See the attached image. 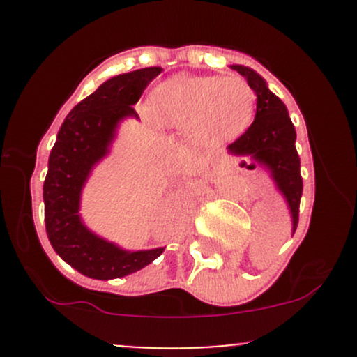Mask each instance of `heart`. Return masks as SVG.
Listing matches in <instances>:
<instances>
[{"label":"heart","mask_w":357,"mask_h":357,"mask_svg":"<svg viewBox=\"0 0 357 357\" xmlns=\"http://www.w3.org/2000/svg\"><path fill=\"white\" fill-rule=\"evenodd\" d=\"M255 93L240 77H178L158 84L150 110L158 122L188 131L197 143L214 145L238 138L255 115Z\"/></svg>","instance_id":"obj_1"}]
</instances>
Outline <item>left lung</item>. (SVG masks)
Masks as SVG:
<instances>
[{"mask_svg":"<svg viewBox=\"0 0 357 357\" xmlns=\"http://www.w3.org/2000/svg\"><path fill=\"white\" fill-rule=\"evenodd\" d=\"M247 79L257 96L255 119L250 128L236 142L228 145V152L238 157H250L248 169L262 165L269 171L276 188L285 197L291 214V229H297L298 205L302 197L301 158L295 149V128L285 103L268 89L266 81L252 68L233 66Z\"/></svg>","mask_w":357,"mask_h":357,"instance_id":"1","label":"left lung"}]
</instances>
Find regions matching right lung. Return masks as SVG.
Returning a JSON list of instances; mask_svg holds the SVG:
<instances>
[{"label": "right lung", "mask_w": 357, "mask_h": 357, "mask_svg": "<svg viewBox=\"0 0 357 357\" xmlns=\"http://www.w3.org/2000/svg\"><path fill=\"white\" fill-rule=\"evenodd\" d=\"M160 72V67H146L103 82L70 110L50 153L43 185L46 233L56 254L89 278H122L149 266L164 252V247L124 250L89 231L79 215L89 172L109 153L119 122L126 117L138 119L132 105Z\"/></svg>", "instance_id": "1"}]
</instances>
